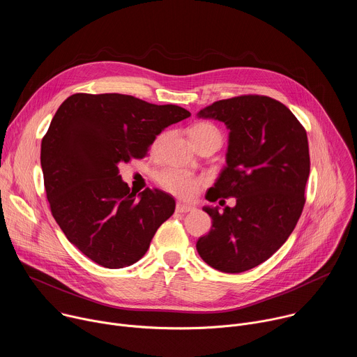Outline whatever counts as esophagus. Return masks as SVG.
<instances>
[{"label":"esophagus","mask_w":357,"mask_h":357,"mask_svg":"<svg viewBox=\"0 0 357 357\" xmlns=\"http://www.w3.org/2000/svg\"><path fill=\"white\" fill-rule=\"evenodd\" d=\"M192 211H195L193 206L185 205V203H181V202L176 203V212H179V213H189V212H192Z\"/></svg>","instance_id":"esophagus-1"}]
</instances>
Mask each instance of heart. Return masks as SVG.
Segmentation results:
<instances>
[{
  "label": "heart",
  "mask_w": 357,
  "mask_h": 357,
  "mask_svg": "<svg viewBox=\"0 0 357 357\" xmlns=\"http://www.w3.org/2000/svg\"><path fill=\"white\" fill-rule=\"evenodd\" d=\"M189 137H190L192 144L199 141V139L208 138V137L222 138L220 131L209 123H197V124L192 126L189 128ZM164 138H165V134L158 137V139L155 141V146L158 144H161ZM155 181L161 188H164L169 193H172L175 196H179L182 199L195 197L197 195L200 186H202L200 179L193 178V176H190L185 172H181L178 169H164V171H161L155 175Z\"/></svg>",
  "instance_id": "b5f03b06"
}]
</instances>
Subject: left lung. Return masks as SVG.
<instances>
[{
	"instance_id": "left-lung-1",
	"label": "left lung",
	"mask_w": 357,
	"mask_h": 357,
	"mask_svg": "<svg viewBox=\"0 0 357 357\" xmlns=\"http://www.w3.org/2000/svg\"><path fill=\"white\" fill-rule=\"evenodd\" d=\"M197 117L230 130L226 167L208 200L236 197V206L203 208L212 229L196 250L222 273H243L268 260L296 226L311 168L307 131L288 107L259 94L215 101Z\"/></svg>"
}]
</instances>
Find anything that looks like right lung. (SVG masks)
Returning a JSON list of instances; mask_svg holds the SVG:
<instances>
[{
  "label": "right lung",
  "instance_id": "right-lung-1",
  "mask_svg": "<svg viewBox=\"0 0 357 357\" xmlns=\"http://www.w3.org/2000/svg\"><path fill=\"white\" fill-rule=\"evenodd\" d=\"M190 113L119 94L68 97L42 138L40 165L56 223L86 257L123 268L146 252L175 200L160 189L130 192L119 165L144 158L164 128Z\"/></svg>",
  "mask_w": 357,
  "mask_h": 357
}]
</instances>
